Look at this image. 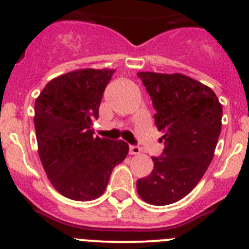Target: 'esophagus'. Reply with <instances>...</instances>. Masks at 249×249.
I'll use <instances>...</instances> for the list:
<instances>
[{
  "mask_svg": "<svg viewBox=\"0 0 249 249\" xmlns=\"http://www.w3.org/2000/svg\"><path fill=\"white\" fill-rule=\"evenodd\" d=\"M129 153L131 155H137L141 153V148L140 147H136V145H130V149H129Z\"/></svg>",
  "mask_w": 249,
  "mask_h": 249,
  "instance_id": "34e87169",
  "label": "esophagus"
}]
</instances>
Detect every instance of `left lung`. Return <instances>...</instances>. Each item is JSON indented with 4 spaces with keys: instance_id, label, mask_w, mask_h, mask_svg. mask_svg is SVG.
<instances>
[{
    "instance_id": "8db88e82",
    "label": "left lung",
    "mask_w": 249,
    "mask_h": 249,
    "mask_svg": "<svg viewBox=\"0 0 249 249\" xmlns=\"http://www.w3.org/2000/svg\"><path fill=\"white\" fill-rule=\"evenodd\" d=\"M152 97L155 125L164 132V155L137 180L143 201L165 206L189 194L214 157L223 108L211 88L182 73H137Z\"/></svg>"
}]
</instances>
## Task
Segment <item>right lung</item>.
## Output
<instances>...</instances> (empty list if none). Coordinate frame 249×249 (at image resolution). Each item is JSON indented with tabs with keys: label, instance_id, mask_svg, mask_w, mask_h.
Wrapping results in <instances>:
<instances>
[{
	"label": "right lung",
	"instance_id": "1",
	"mask_svg": "<svg viewBox=\"0 0 249 249\" xmlns=\"http://www.w3.org/2000/svg\"><path fill=\"white\" fill-rule=\"evenodd\" d=\"M115 70L83 69L54 78L35 102L38 155L53 187L74 201L104 194L126 142L94 136L105 88Z\"/></svg>",
	"mask_w": 249,
	"mask_h": 249
}]
</instances>
